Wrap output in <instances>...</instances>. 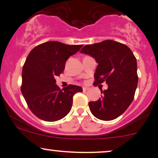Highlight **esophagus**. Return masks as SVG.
Wrapping results in <instances>:
<instances>
[{
	"label": "esophagus",
	"instance_id": "34e87169",
	"mask_svg": "<svg viewBox=\"0 0 158 158\" xmlns=\"http://www.w3.org/2000/svg\"><path fill=\"white\" fill-rule=\"evenodd\" d=\"M82 90H83L84 92H85V91L89 90V88H87V87H82Z\"/></svg>",
	"mask_w": 158,
	"mask_h": 158
}]
</instances>
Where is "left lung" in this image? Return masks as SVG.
Segmentation results:
<instances>
[{"mask_svg":"<svg viewBox=\"0 0 158 158\" xmlns=\"http://www.w3.org/2000/svg\"><path fill=\"white\" fill-rule=\"evenodd\" d=\"M80 53L94 58L98 63L94 85L104 81L107 90L101 98L89 103L91 112L101 120H112L123 114L134 98L138 85L137 61L129 48L113 40L84 46Z\"/></svg>","mask_w":158,"mask_h":158,"instance_id":"1","label":"left lung"}]
</instances>
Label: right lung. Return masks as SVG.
<instances>
[{
    "instance_id": "1",
    "label": "right lung",
    "mask_w": 158,
    "mask_h": 158,
    "mask_svg": "<svg viewBox=\"0 0 158 158\" xmlns=\"http://www.w3.org/2000/svg\"><path fill=\"white\" fill-rule=\"evenodd\" d=\"M82 47L47 41L29 52L23 67L21 92L29 108L39 119L54 122L64 118L70 111L74 94L82 92L74 85L61 90L55 79L64 72L68 58Z\"/></svg>"
}]
</instances>
